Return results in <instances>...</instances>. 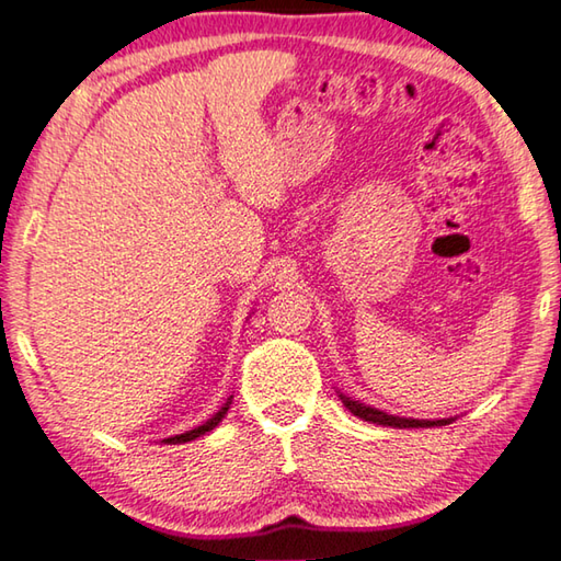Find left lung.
Masks as SVG:
<instances>
[{"mask_svg":"<svg viewBox=\"0 0 561 561\" xmlns=\"http://www.w3.org/2000/svg\"><path fill=\"white\" fill-rule=\"evenodd\" d=\"M342 404H345L352 414L359 416L362 421H371V424H379V426H394V428H428V426H446L450 424L454 419H438V421H424V419H404V416H394V414H387V411H379V409H371L359 404V401L350 399L345 394H340Z\"/></svg>","mask_w":561,"mask_h":561,"instance_id":"left-lung-1","label":"left lung"}]
</instances>
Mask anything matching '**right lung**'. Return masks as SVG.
I'll list each match as a JSON object with an SVG mask.
<instances>
[{"mask_svg":"<svg viewBox=\"0 0 561 561\" xmlns=\"http://www.w3.org/2000/svg\"><path fill=\"white\" fill-rule=\"evenodd\" d=\"M229 404H231V399L226 401V404H224L219 411H216V414H214L209 421H204L202 426H196V428H192V431H186V434H180V436L164 438V444H186V440H194V438H199V436H204V434H209L211 428L219 426V421L226 416V411H229Z\"/></svg>","mask_w":561,"mask_h":561,"instance_id":"right-lung-1","label":"right lung"}]
</instances>
